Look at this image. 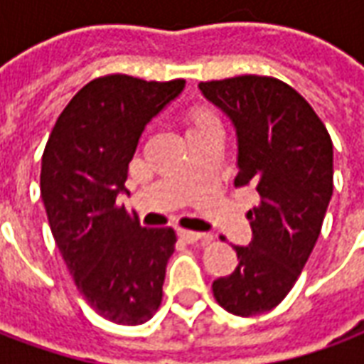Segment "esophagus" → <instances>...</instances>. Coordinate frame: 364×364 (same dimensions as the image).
Returning a JSON list of instances; mask_svg holds the SVG:
<instances>
[{
	"label": "esophagus",
	"instance_id": "esophagus-1",
	"mask_svg": "<svg viewBox=\"0 0 364 364\" xmlns=\"http://www.w3.org/2000/svg\"><path fill=\"white\" fill-rule=\"evenodd\" d=\"M179 236L189 242V244H195V242H203V240H210L208 234H200V232H193V230H179Z\"/></svg>",
	"mask_w": 364,
	"mask_h": 364
}]
</instances>
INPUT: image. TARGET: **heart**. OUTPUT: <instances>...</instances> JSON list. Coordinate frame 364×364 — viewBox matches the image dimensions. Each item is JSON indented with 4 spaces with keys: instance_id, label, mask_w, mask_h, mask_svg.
<instances>
[{
    "instance_id": "heart-1",
    "label": "heart",
    "mask_w": 364,
    "mask_h": 364,
    "mask_svg": "<svg viewBox=\"0 0 364 364\" xmlns=\"http://www.w3.org/2000/svg\"><path fill=\"white\" fill-rule=\"evenodd\" d=\"M213 117H210V114H200V117H198L197 119V124H203V122H213ZM197 124H195V127H197Z\"/></svg>"
}]
</instances>
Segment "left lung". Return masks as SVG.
Listing matches in <instances>:
<instances>
[{"mask_svg":"<svg viewBox=\"0 0 364 364\" xmlns=\"http://www.w3.org/2000/svg\"><path fill=\"white\" fill-rule=\"evenodd\" d=\"M236 132V187L257 191L252 242L236 245L234 273L213 282L236 316L269 312L289 294L320 236L333 193V144L300 93L263 75L198 83Z\"/></svg>","mask_w":364,"mask_h":364,"instance_id":"left-lung-1","label":"left lung"}]
</instances>
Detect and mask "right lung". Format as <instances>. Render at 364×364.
<instances>
[{
    "label": "right lung",
    "instance_id": "1",
    "mask_svg": "<svg viewBox=\"0 0 364 364\" xmlns=\"http://www.w3.org/2000/svg\"><path fill=\"white\" fill-rule=\"evenodd\" d=\"M185 90L183 80L107 75L77 91L52 128L41 197L70 274L90 306L120 326L148 321L161 302L173 228H144L120 195L138 140Z\"/></svg>",
    "mask_w": 364,
    "mask_h": 364
}]
</instances>
